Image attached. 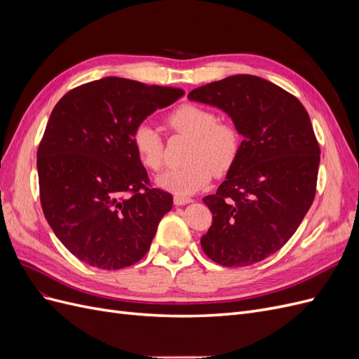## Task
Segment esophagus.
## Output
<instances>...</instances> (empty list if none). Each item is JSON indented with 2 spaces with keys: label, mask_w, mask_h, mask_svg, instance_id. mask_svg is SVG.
Listing matches in <instances>:
<instances>
[{
  "label": "esophagus",
  "mask_w": 359,
  "mask_h": 359,
  "mask_svg": "<svg viewBox=\"0 0 359 359\" xmlns=\"http://www.w3.org/2000/svg\"><path fill=\"white\" fill-rule=\"evenodd\" d=\"M193 199L191 198H187V196H178V194H175V198H173V203H175L177 206H181V205H187V203H191Z\"/></svg>",
  "instance_id": "1"
}]
</instances>
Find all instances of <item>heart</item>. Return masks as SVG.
Returning a JSON list of instances; mask_svg holds the SVG:
<instances>
[{"label":"heart","instance_id":"obj_1","mask_svg":"<svg viewBox=\"0 0 359 359\" xmlns=\"http://www.w3.org/2000/svg\"><path fill=\"white\" fill-rule=\"evenodd\" d=\"M166 124L175 135L189 137L184 154L186 165L158 177V186L178 196L196 193L214 175H224L240 157L243 136L232 121H219L212 111L184 103L168 116ZM136 156L142 165L158 172L165 166V139L149 124H139L132 136Z\"/></svg>","mask_w":359,"mask_h":359}]
</instances>
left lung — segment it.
Segmentation results:
<instances>
[{"mask_svg": "<svg viewBox=\"0 0 359 359\" xmlns=\"http://www.w3.org/2000/svg\"><path fill=\"white\" fill-rule=\"evenodd\" d=\"M220 107L244 136L240 157L217 193L202 201L212 226L205 255L223 266H248L295 233L316 194L320 148L295 95L253 74H235L190 91Z\"/></svg>", "mask_w": 359, "mask_h": 359, "instance_id": "left-lung-1", "label": "left lung"}]
</instances>
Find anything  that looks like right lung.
Listing matches in <instances>:
<instances>
[{
  "mask_svg": "<svg viewBox=\"0 0 359 359\" xmlns=\"http://www.w3.org/2000/svg\"><path fill=\"white\" fill-rule=\"evenodd\" d=\"M182 94L103 78L76 86L53 107L37 149L40 203L58 240L82 262L121 269L147 255L173 198L151 186L132 136Z\"/></svg>",
  "mask_w": 359,
  "mask_h": 359,
  "instance_id": "obj_1",
  "label": "right lung"
}]
</instances>
